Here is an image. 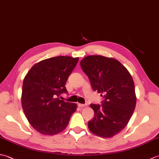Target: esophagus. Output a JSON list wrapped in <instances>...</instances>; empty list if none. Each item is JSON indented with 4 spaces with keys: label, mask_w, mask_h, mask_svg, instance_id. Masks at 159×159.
Masks as SVG:
<instances>
[{
    "label": "esophagus",
    "mask_w": 159,
    "mask_h": 159,
    "mask_svg": "<svg viewBox=\"0 0 159 159\" xmlns=\"http://www.w3.org/2000/svg\"><path fill=\"white\" fill-rule=\"evenodd\" d=\"M78 106H79V107H80V108H83V107H85L87 106L86 104H80V103H79L78 104Z\"/></svg>",
    "instance_id": "esophagus-1"
}]
</instances>
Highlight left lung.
I'll return each mask as SVG.
<instances>
[{"label": "left lung", "instance_id": "left-lung-1", "mask_svg": "<svg viewBox=\"0 0 159 159\" xmlns=\"http://www.w3.org/2000/svg\"><path fill=\"white\" fill-rule=\"evenodd\" d=\"M94 91L104 98L102 105L91 104L94 117L89 121L92 133L111 138L126 126L136 106L134 84L130 72L119 61L89 55L80 63Z\"/></svg>", "mask_w": 159, "mask_h": 159}]
</instances>
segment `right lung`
<instances>
[{
    "label": "right lung",
    "mask_w": 159,
    "mask_h": 159,
    "mask_svg": "<svg viewBox=\"0 0 159 159\" xmlns=\"http://www.w3.org/2000/svg\"><path fill=\"white\" fill-rule=\"evenodd\" d=\"M79 58L58 56L35 63L23 80L21 102L29 122L43 135H54L66 129L77 104L59 96Z\"/></svg>",
    "instance_id": "right-lung-1"
}]
</instances>
